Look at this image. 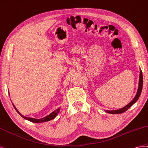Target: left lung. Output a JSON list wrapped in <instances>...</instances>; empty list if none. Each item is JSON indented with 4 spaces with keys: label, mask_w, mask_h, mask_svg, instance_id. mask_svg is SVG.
<instances>
[{
    "label": "left lung",
    "mask_w": 148,
    "mask_h": 148,
    "mask_svg": "<svg viewBox=\"0 0 148 148\" xmlns=\"http://www.w3.org/2000/svg\"><path fill=\"white\" fill-rule=\"evenodd\" d=\"M143 74H142V71L141 70L140 71V81H139V87H138V92L135 96V97L134 98V99L130 103H128L126 106H125V107L122 108L121 109L119 110H113V111H107V112L109 113H112V114H120V113H124L125 112H126L127 110L128 109H129L132 105L136 102V101L138 100L139 97L141 95V93L142 91V88H143Z\"/></svg>",
    "instance_id": "left-lung-1"
}]
</instances>
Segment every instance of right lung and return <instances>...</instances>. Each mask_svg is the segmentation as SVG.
<instances>
[{"instance_id": "add662e5", "label": "right lung", "mask_w": 148, "mask_h": 148, "mask_svg": "<svg viewBox=\"0 0 148 148\" xmlns=\"http://www.w3.org/2000/svg\"><path fill=\"white\" fill-rule=\"evenodd\" d=\"M14 105V107L15 109L16 110V111L18 112V114H20L21 116L23 117V119H26V120L29 121L33 122V123H42V122H45V121H49V120H51L54 119V118H55V117L56 116V115L58 114L59 112H60V108H58V109L56 110H54V111L53 112L51 113H50L49 115H48V116H46L43 118V119H33V118L26 117V116H23V115H21L20 113L17 110V109H16V108H15V107L14 106V105Z\"/></svg>"}]
</instances>
